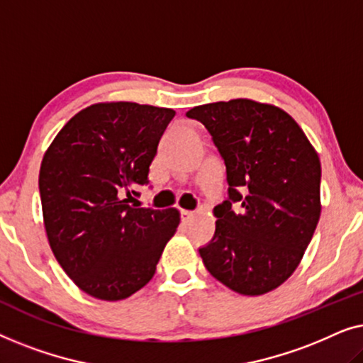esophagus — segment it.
Segmentation results:
<instances>
[{
    "mask_svg": "<svg viewBox=\"0 0 363 363\" xmlns=\"http://www.w3.org/2000/svg\"><path fill=\"white\" fill-rule=\"evenodd\" d=\"M180 218H182V221H183V223H188V221H191L193 213H191V211H185V210H182V211H180Z\"/></svg>",
    "mask_w": 363,
    "mask_h": 363,
    "instance_id": "obj_1",
    "label": "esophagus"
}]
</instances>
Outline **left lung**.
<instances>
[{
	"instance_id": "obj_1",
	"label": "left lung",
	"mask_w": 363,
	"mask_h": 363,
	"mask_svg": "<svg viewBox=\"0 0 363 363\" xmlns=\"http://www.w3.org/2000/svg\"><path fill=\"white\" fill-rule=\"evenodd\" d=\"M226 167L228 198L201 246L208 272L238 294L261 296L296 271L320 216V162L289 113L233 99L193 107Z\"/></svg>"
}]
</instances>
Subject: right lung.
I'll use <instances>...</instances> for the list:
<instances>
[{
	"label": "right lung",
	"instance_id": "obj_1",
	"mask_svg": "<svg viewBox=\"0 0 363 363\" xmlns=\"http://www.w3.org/2000/svg\"><path fill=\"white\" fill-rule=\"evenodd\" d=\"M175 111L94 104L54 138L39 172L44 226L56 259L89 296L118 301L155 274L180 213L128 205Z\"/></svg>",
	"mask_w": 363,
	"mask_h": 363
}]
</instances>
